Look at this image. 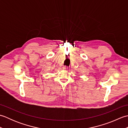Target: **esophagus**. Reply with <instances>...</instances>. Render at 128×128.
Listing matches in <instances>:
<instances>
[{
    "label": "esophagus",
    "mask_w": 128,
    "mask_h": 128,
    "mask_svg": "<svg viewBox=\"0 0 128 128\" xmlns=\"http://www.w3.org/2000/svg\"><path fill=\"white\" fill-rule=\"evenodd\" d=\"M62 69H63L64 70H68V66H64L63 67H62Z\"/></svg>",
    "instance_id": "34e87169"
}]
</instances>
